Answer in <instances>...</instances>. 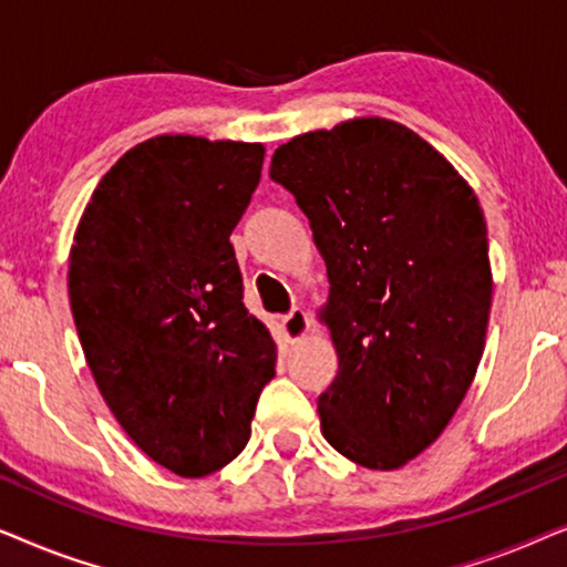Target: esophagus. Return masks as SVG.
Returning a JSON list of instances; mask_svg holds the SVG:
<instances>
[{
  "instance_id": "esophagus-1",
  "label": "esophagus",
  "mask_w": 567,
  "mask_h": 567,
  "mask_svg": "<svg viewBox=\"0 0 567 567\" xmlns=\"http://www.w3.org/2000/svg\"><path fill=\"white\" fill-rule=\"evenodd\" d=\"M281 328H284L286 340H291V343H297V340L305 338L309 330V317L305 309L297 307V309H291L286 317H281Z\"/></svg>"
}]
</instances>
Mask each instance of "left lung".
<instances>
[{
  "mask_svg": "<svg viewBox=\"0 0 567 567\" xmlns=\"http://www.w3.org/2000/svg\"><path fill=\"white\" fill-rule=\"evenodd\" d=\"M270 177L328 266L338 374L317 400L322 436L361 467L398 470L441 436L483 359L493 274L480 200L386 118L293 136Z\"/></svg>",
  "mask_w": 567,
  "mask_h": 567,
  "instance_id": "8db88e82",
  "label": "left lung"
}]
</instances>
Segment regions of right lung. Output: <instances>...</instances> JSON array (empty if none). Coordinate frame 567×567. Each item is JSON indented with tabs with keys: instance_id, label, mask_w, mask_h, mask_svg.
Instances as JSON below:
<instances>
[{
	"instance_id": "1",
	"label": "right lung",
	"mask_w": 567,
	"mask_h": 567,
	"mask_svg": "<svg viewBox=\"0 0 567 567\" xmlns=\"http://www.w3.org/2000/svg\"><path fill=\"white\" fill-rule=\"evenodd\" d=\"M266 146L165 134L103 175L69 252V301L103 400L181 477L221 470L250 439L276 343L243 301L231 229Z\"/></svg>"
}]
</instances>
